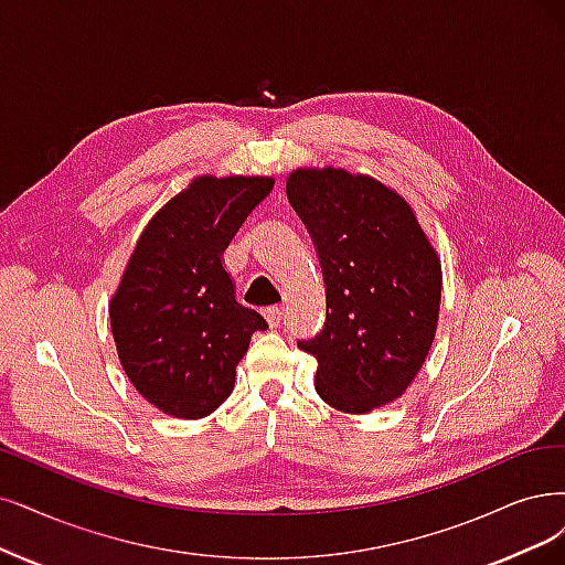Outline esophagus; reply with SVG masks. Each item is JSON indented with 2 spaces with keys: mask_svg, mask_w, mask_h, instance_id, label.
<instances>
[{
  "mask_svg": "<svg viewBox=\"0 0 565 565\" xmlns=\"http://www.w3.org/2000/svg\"><path fill=\"white\" fill-rule=\"evenodd\" d=\"M263 317L267 319L269 328H279L281 321H284V309H281V307H267V309L263 311Z\"/></svg>",
  "mask_w": 565,
  "mask_h": 565,
  "instance_id": "1",
  "label": "esophagus"
}]
</instances>
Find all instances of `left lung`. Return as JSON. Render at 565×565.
<instances>
[{
  "label": "left lung",
  "instance_id": "left-lung-1",
  "mask_svg": "<svg viewBox=\"0 0 565 565\" xmlns=\"http://www.w3.org/2000/svg\"><path fill=\"white\" fill-rule=\"evenodd\" d=\"M286 195L317 244L326 323L298 347L317 359V393L367 414L407 391L435 340L443 265L412 204L370 174L298 167Z\"/></svg>",
  "mask_w": 565,
  "mask_h": 565
}]
</instances>
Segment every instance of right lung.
Wrapping results in <instances>:
<instances>
[{"label":"right lung","instance_id":"right-lung-1","mask_svg":"<svg viewBox=\"0 0 565 565\" xmlns=\"http://www.w3.org/2000/svg\"><path fill=\"white\" fill-rule=\"evenodd\" d=\"M271 185V177H195L146 223L109 300L125 374L177 419L225 403L250 335L267 328L237 302L223 250Z\"/></svg>","mask_w":565,"mask_h":565}]
</instances>
